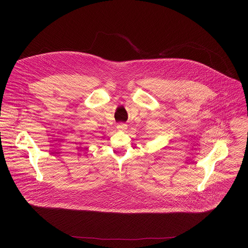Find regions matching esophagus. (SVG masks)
<instances>
[{
  "instance_id": "34e87169",
  "label": "esophagus",
  "mask_w": 248,
  "mask_h": 248,
  "mask_svg": "<svg viewBox=\"0 0 248 248\" xmlns=\"http://www.w3.org/2000/svg\"><path fill=\"white\" fill-rule=\"evenodd\" d=\"M126 124H117V126H116V128L117 129H119V131H125V129H126Z\"/></svg>"
}]
</instances>
